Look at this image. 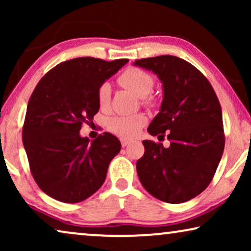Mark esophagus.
<instances>
[{"label":"esophagus","mask_w":251,"mask_h":251,"mask_svg":"<svg viewBox=\"0 0 251 251\" xmlns=\"http://www.w3.org/2000/svg\"><path fill=\"white\" fill-rule=\"evenodd\" d=\"M130 143H131V140L126 139V138H122V139H121V145H122V147H126V146L128 145V144H130Z\"/></svg>","instance_id":"34e87169"}]
</instances>
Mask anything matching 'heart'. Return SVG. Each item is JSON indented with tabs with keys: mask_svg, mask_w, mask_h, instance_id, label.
Segmentation results:
<instances>
[{
	"mask_svg": "<svg viewBox=\"0 0 251 251\" xmlns=\"http://www.w3.org/2000/svg\"><path fill=\"white\" fill-rule=\"evenodd\" d=\"M118 82L122 87L129 89L133 94L142 98L143 104L153 106L155 99L151 96L154 88V78L150 73L142 68L128 67L120 74ZM111 99V87L108 83H101L97 90L98 105L101 109H106ZM146 123V116L144 114L116 115L107 120V128L113 133L122 138H133L138 135L140 129Z\"/></svg>",
	"mask_w": 251,
	"mask_h": 251,
	"instance_id": "obj_1",
	"label": "heart"
}]
</instances>
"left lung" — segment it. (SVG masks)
Here are the masks:
<instances>
[{
  "mask_svg": "<svg viewBox=\"0 0 251 251\" xmlns=\"http://www.w3.org/2000/svg\"><path fill=\"white\" fill-rule=\"evenodd\" d=\"M136 66L157 74L163 83L161 111L149 132L169 147L143 140L145 153L136 168L144 188L168 203H181L203 192L214 178L225 146L222 107L208 78L188 61L164 54L143 58Z\"/></svg>",
  "mask_w": 251,
  "mask_h": 251,
  "instance_id": "1",
  "label": "left lung"
}]
</instances>
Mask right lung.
Masks as SVG:
<instances>
[{
    "label": "right lung",
    "instance_id": "obj_1",
    "mask_svg": "<svg viewBox=\"0 0 251 251\" xmlns=\"http://www.w3.org/2000/svg\"><path fill=\"white\" fill-rule=\"evenodd\" d=\"M128 59L80 57L63 61L39 81L23 126V143L37 186L65 203L91 197L104 184L121 143L108 132L80 136L99 111L97 90Z\"/></svg>",
    "mask_w": 251,
    "mask_h": 251
}]
</instances>
